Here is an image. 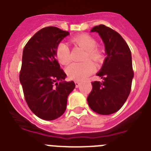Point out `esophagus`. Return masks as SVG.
I'll return each mask as SVG.
<instances>
[{"instance_id":"obj_1","label":"esophagus","mask_w":151,"mask_h":151,"mask_svg":"<svg viewBox=\"0 0 151 151\" xmlns=\"http://www.w3.org/2000/svg\"><path fill=\"white\" fill-rule=\"evenodd\" d=\"M75 86H76V87H79L80 86H81V82H79V81H75Z\"/></svg>"}]
</instances>
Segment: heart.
Here are the masks:
<instances>
[{
    "label": "heart",
    "mask_w": 151,
    "mask_h": 151,
    "mask_svg": "<svg viewBox=\"0 0 151 151\" xmlns=\"http://www.w3.org/2000/svg\"><path fill=\"white\" fill-rule=\"evenodd\" d=\"M76 45L86 50L83 60H87L82 63L74 62L70 64L66 69L68 76L75 81H83L95 70L94 64L88 59L99 62L102 59L103 52L100 47L96 46V39L88 34H81L71 39ZM55 56L62 65H67L70 61V52L67 44L63 42L59 43L55 49Z\"/></svg>",
    "instance_id": "heart-1"
}]
</instances>
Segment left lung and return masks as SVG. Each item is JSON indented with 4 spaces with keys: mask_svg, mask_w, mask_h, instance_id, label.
Returning a JSON list of instances; mask_svg holds the SVG:
<instances>
[{
    "mask_svg": "<svg viewBox=\"0 0 151 151\" xmlns=\"http://www.w3.org/2000/svg\"><path fill=\"white\" fill-rule=\"evenodd\" d=\"M91 32L100 35L107 57L97 74L103 81L92 82L88 104L99 114H111L122 108L131 91L134 77L131 51L121 35L109 27L99 25Z\"/></svg>",
    "mask_w": 151,
    "mask_h": 151,
    "instance_id": "1",
    "label": "left lung"
}]
</instances>
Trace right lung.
I'll return each mask as SVG.
<instances>
[{"label": "right lung", "instance_id": "1", "mask_svg": "<svg viewBox=\"0 0 151 151\" xmlns=\"http://www.w3.org/2000/svg\"><path fill=\"white\" fill-rule=\"evenodd\" d=\"M68 32L57 27L40 29L24 47L19 81L31 111L45 120L63 114L68 96L75 88L73 81L64 80L66 74L55 58V49Z\"/></svg>", "mask_w": 151, "mask_h": 151}]
</instances>
